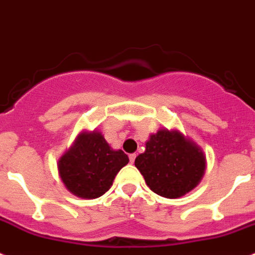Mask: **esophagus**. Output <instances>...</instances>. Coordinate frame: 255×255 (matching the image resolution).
I'll return each instance as SVG.
<instances>
[{
  "label": "esophagus",
  "instance_id": "obj_1",
  "mask_svg": "<svg viewBox=\"0 0 255 255\" xmlns=\"http://www.w3.org/2000/svg\"><path fill=\"white\" fill-rule=\"evenodd\" d=\"M134 160H136V153H130V155H129V161L133 164V162H134Z\"/></svg>",
  "mask_w": 255,
  "mask_h": 255
}]
</instances>
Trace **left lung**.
<instances>
[{
	"label": "left lung",
	"instance_id": "1",
	"mask_svg": "<svg viewBox=\"0 0 255 255\" xmlns=\"http://www.w3.org/2000/svg\"><path fill=\"white\" fill-rule=\"evenodd\" d=\"M152 192L179 198L197 187L206 170V155L198 144L179 130L159 129L134 160Z\"/></svg>",
	"mask_w": 255,
	"mask_h": 255
}]
</instances>
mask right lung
<instances>
[{
  "label": "right lung",
  "instance_id": "obj_1",
  "mask_svg": "<svg viewBox=\"0 0 255 255\" xmlns=\"http://www.w3.org/2000/svg\"><path fill=\"white\" fill-rule=\"evenodd\" d=\"M128 161V156L113 150L100 132H81L58 160V173L71 193L94 199L109 190Z\"/></svg>",
  "mask_w": 255,
  "mask_h": 255
}]
</instances>
